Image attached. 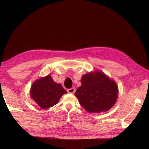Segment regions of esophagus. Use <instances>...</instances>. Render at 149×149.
Wrapping results in <instances>:
<instances>
[{"label":"esophagus","mask_w":149,"mask_h":149,"mask_svg":"<svg viewBox=\"0 0 149 149\" xmlns=\"http://www.w3.org/2000/svg\"><path fill=\"white\" fill-rule=\"evenodd\" d=\"M67 91L69 93H75V90L74 88H70V89H68Z\"/></svg>","instance_id":"1"}]
</instances>
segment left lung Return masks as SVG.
Returning <instances> with one entry per match:
<instances>
[{
	"mask_svg": "<svg viewBox=\"0 0 149 149\" xmlns=\"http://www.w3.org/2000/svg\"><path fill=\"white\" fill-rule=\"evenodd\" d=\"M81 86L75 95L88 113L106 111L114 106L118 98V87L115 81L100 72L88 73L81 78Z\"/></svg>",
	"mask_w": 149,
	"mask_h": 149,
	"instance_id": "left-lung-1",
	"label": "left lung"
}]
</instances>
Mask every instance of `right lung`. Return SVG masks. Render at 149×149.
Listing matches in <instances>:
<instances>
[{"label":"right lung","mask_w":149,"mask_h":149,"mask_svg":"<svg viewBox=\"0 0 149 149\" xmlns=\"http://www.w3.org/2000/svg\"><path fill=\"white\" fill-rule=\"evenodd\" d=\"M66 91L61 84H57L50 75L36 81L31 88V97L43 109H47L57 104Z\"/></svg>","instance_id":"add662e5"}]
</instances>
